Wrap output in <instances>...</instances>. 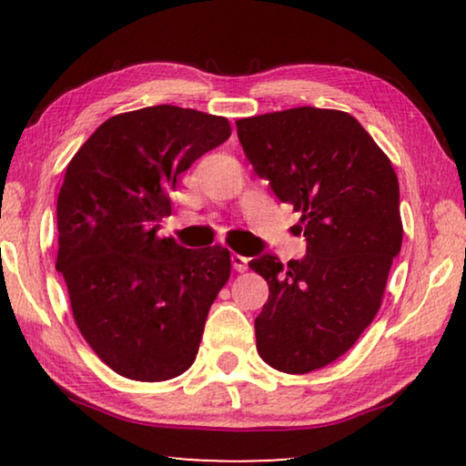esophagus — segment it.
<instances>
[{"mask_svg": "<svg viewBox=\"0 0 466 466\" xmlns=\"http://www.w3.org/2000/svg\"><path fill=\"white\" fill-rule=\"evenodd\" d=\"M232 267L238 273H242V271H247L248 269V258L247 257H242V255H238V252H232Z\"/></svg>", "mask_w": 466, "mask_h": 466, "instance_id": "1", "label": "esophagus"}]
</instances>
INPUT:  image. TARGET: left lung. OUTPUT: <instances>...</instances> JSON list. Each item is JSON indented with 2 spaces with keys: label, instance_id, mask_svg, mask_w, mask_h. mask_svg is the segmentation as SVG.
I'll list each match as a JSON object with an SVG mask.
<instances>
[{
  "label": "left lung",
  "instance_id": "1",
  "mask_svg": "<svg viewBox=\"0 0 466 466\" xmlns=\"http://www.w3.org/2000/svg\"><path fill=\"white\" fill-rule=\"evenodd\" d=\"M252 168L299 211L306 257L248 267L269 298L255 319L271 368L309 374L341 358L374 320L403 242L399 178L372 136L343 110L298 106L236 121Z\"/></svg>",
  "mask_w": 466,
  "mask_h": 466
}]
</instances>
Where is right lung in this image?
I'll list each match as a JSON object with an SVG mask.
<instances>
[{
	"label": "right lung",
	"instance_id": "add662e5",
	"mask_svg": "<svg viewBox=\"0 0 466 466\" xmlns=\"http://www.w3.org/2000/svg\"><path fill=\"white\" fill-rule=\"evenodd\" d=\"M230 133L224 116L147 106L110 116L67 164L55 267L82 337L131 380L162 382L191 368L230 279L228 248L195 250L157 236L180 172Z\"/></svg>",
	"mask_w": 466,
	"mask_h": 466
}]
</instances>
